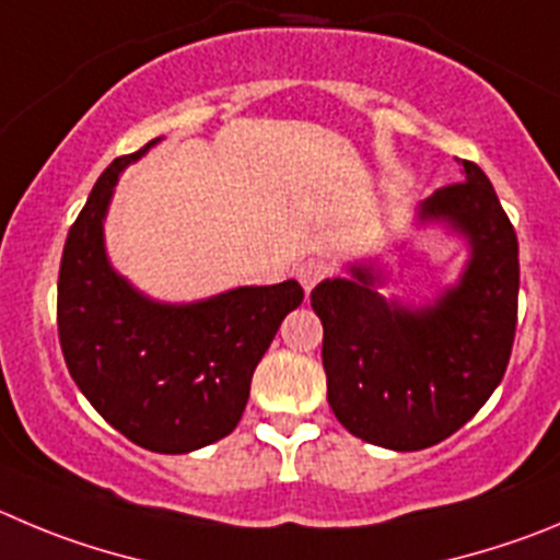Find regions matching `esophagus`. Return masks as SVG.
I'll list each match as a JSON object with an SVG mask.
<instances>
[{"label":"esophagus","mask_w":560,"mask_h":560,"mask_svg":"<svg viewBox=\"0 0 560 560\" xmlns=\"http://www.w3.org/2000/svg\"><path fill=\"white\" fill-rule=\"evenodd\" d=\"M328 270L331 268H328V262H323V259H306V262H301L295 268V279L301 281V287H304L306 292H310L317 281L326 279Z\"/></svg>","instance_id":"34e87169"}]
</instances>
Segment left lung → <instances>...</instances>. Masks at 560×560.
<instances>
[{"label": "left lung", "mask_w": 560, "mask_h": 560, "mask_svg": "<svg viewBox=\"0 0 560 560\" xmlns=\"http://www.w3.org/2000/svg\"><path fill=\"white\" fill-rule=\"evenodd\" d=\"M467 243L456 284L431 304L384 298L378 259L312 290L323 323L328 406L353 436L386 451L439 445L478 415L503 381L516 331L520 245L492 182L464 160V182L417 203V226Z\"/></svg>", "instance_id": "obj_1"}]
</instances>
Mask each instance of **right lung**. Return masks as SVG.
Instances as JSON below:
<instances>
[{
  "label": "right lung",
  "mask_w": 560,
  "mask_h": 560,
  "mask_svg": "<svg viewBox=\"0 0 560 560\" xmlns=\"http://www.w3.org/2000/svg\"><path fill=\"white\" fill-rule=\"evenodd\" d=\"M156 143L118 156L68 232L57 331L68 373L93 409L135 445L176 456L237 428L256 364L304 290L287 279L165 304L124 279L109 265L104 218L121 171Z\"/></svg>",
  "instance_id": "obj_1"
}]
</instances>
